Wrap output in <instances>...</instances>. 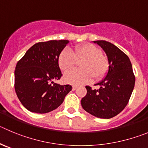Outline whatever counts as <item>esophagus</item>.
Here are the masks:
<instances>
[{
	"label": "esophagus",
	"instance_id": "esophagus-1",
	"mask_svg": "<svg viewBox=\"0 0 148 148\" xmlns=\"http://www.w3.org/2000/svg\"><path fill=\"white\" fill-rule=\"evenodd\" d=\"M76 89H77L76 85H73V90H75Z\"/></svg>",
	"mask_w": 148,
	"mask_h": 148
}]
</instances>
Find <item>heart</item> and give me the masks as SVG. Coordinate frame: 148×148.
<instances>
[{
	"label": "heart",
	"mask_w": 148,
	"mask_h": 148,
	"mask_svg": "<svg viewBox=\"0 0 148 148\" xmlns=\"http://www.w3.org/2000/svg\"><path fill=\"white\" fill-rule=\"evenodd\" d=\"M81 70H73L64 77L65 82L72 84L88 83L103 78L108 70L107 58L98 47L89 43L76 46L73 51L64 49L58 57V64L64 73H68L79 63Z\"/></svg>",
	"instance_id": "b5f03b06"
}]
</instances>
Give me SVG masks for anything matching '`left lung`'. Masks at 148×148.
Returning <instances> with one entry per match:
<instances>
[{
  "mask_svg": "<svg viewBox=\"0 0 148 148\" xmlns=\"http://www.w3.org/2000/svg\"><path fill=\"white\" fill-rule=\"evenodd\" d=\"M102 47L108 60V71L103 80L95 85L98 89L86 86L81 106L86 112L98 118L109 119L122 112L128 104L135 84V75L126 54L111 42L94 41Z\"/></svg>",
  "mask_w": 148,
  "mask_h": 148,
  "instance_id": "1",
  "label": "left lung"
}]
</instances>
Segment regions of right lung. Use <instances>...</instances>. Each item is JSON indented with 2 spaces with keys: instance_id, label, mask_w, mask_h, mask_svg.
Masks as SVG:
<instances>
[{
  "instance_id": "right-lung-1",
  "label": "right lung",
  "mask_w": 148,
  "mask_h": 148,
  "mask_svg": "<svg viewBox=\"0 0 148 148\" xmlns=\"http://www.w3.org/2000/svg\"><path fill=\"white\" fill-rule=\"evenodd\" d=\"M68 40L36 43L17 62L14 89L21 103L32 112L45 114L57 108L72 90L70 85L53 82L62 74L58 57Z\"/></svg>"
}]
</instances>
